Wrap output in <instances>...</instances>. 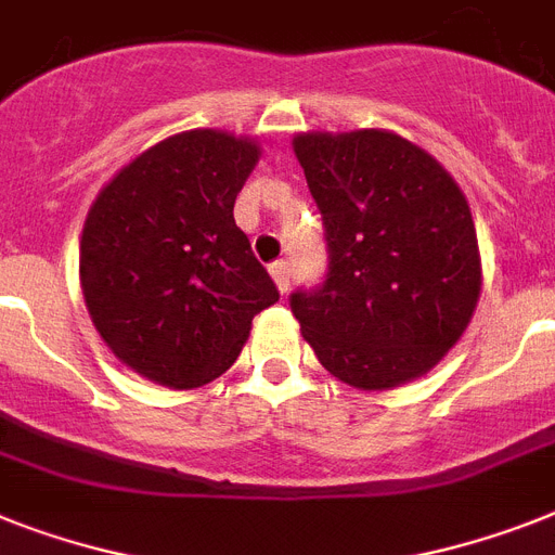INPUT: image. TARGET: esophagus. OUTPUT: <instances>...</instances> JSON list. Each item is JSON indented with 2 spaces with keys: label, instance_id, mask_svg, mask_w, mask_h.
I'll return each mask as SVG.
<instances>
[{
  "label": "esophagus",
  "instance_id": "1",
  "mask_svg": "<svg viewBox=\"0 0 555 555\" xmlns=\"http://www.w3.org/2000/svg\"><path fill=\"white\" fill-rule=\"evenodd\" d=\"M269 272H272L278 288H281V292H288V260H274L272 267H269Z\"/></svg>",
  "mask_w": 555,
  "mask_h": 555
}]
</instances>
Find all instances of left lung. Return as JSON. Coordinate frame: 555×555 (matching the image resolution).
Masks as SVG:
<instances>
[{
    "label": "left lung",
    "instance_id": "1",
    "mask_svg": "<svg viewBox=\"0 0 555 555\" xmlns=\"http://www.w3.org/2000/svg\"><path fill=\"white\" fill-rule=\"evenodd\" d=\"M295 155L328 251L323 283L288 297L300 332L354 388L420 377L460 340L479 300L468 201L431 155L393 132H304Z\"/></svg>",
    "mask_w": 555,
    "mask_h": 555
}]
</instances>
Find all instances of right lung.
Instances as JSON below:
<instances>
[{
	"instance_id": "obj_1",
	"label": "right lung",
	"mask_w": 555,
	"mask_h": 555,
	"mask_svg": "<svg viewBox=\"0 0 555 555\" xmlns=\"http://www.w3.org/2000/svg\"><path fill=\"white\" fill-rule=\"evenodd\" d=\"M258 155L227 132H181L127 164L87 212V311L109 351L158 386L221 377L251 318L281 297L232 215Z\"/></svg>"
}]
</instances>
